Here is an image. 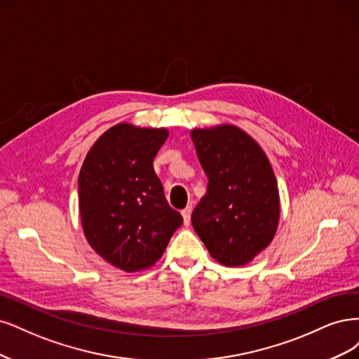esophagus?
I'll return each mask as SVG.
<instances>
[{"label": "esophagus", "instance_id": "1", "mask_svg": "<svg viewBox=\"0 0 359 359\" xmlns=\"http://www.w3.org/2000/svg\"><path fill=\"white\" fill-rule=\"evenodd\" d=\"M191 212H192V207H191V205L184 207V209L182 210V216H183L184 225H189V222H191Z\"/></svg>", "mask_w": 359, "mask_h": 359}]
</instances>
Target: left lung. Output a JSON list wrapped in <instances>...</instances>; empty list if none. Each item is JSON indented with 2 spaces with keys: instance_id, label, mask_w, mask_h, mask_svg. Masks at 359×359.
I'll return each mask as SVG.
<instances>
[{
  "instance_id": "1",
  "label": "left lung",
  "mask_w": 359,
  "mask_h": 359,
  "mask_svg": "<svg viewBox=\"0 0 359 359\" xmlns=\"http://www.w3.org/2000/svg\"><path fill=\"white\" fill-rule=\"evenodd\" d=\"M209 183L192 226L210 255L238 267L270 245L279 224V189L264 150L233 125L191 133Z\"/></svg>"
}]
</instances>
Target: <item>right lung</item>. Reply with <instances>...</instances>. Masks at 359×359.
<instances>
[{
    "label": "right lung",
    "instance_id": "add662e5",
    "mask_svg": "<svg viewBox=\"0 0 359 359\" xmlns=\"http://www.w3.org/2000/svg\"><path fill=\"white\" fill-rule=\"evenodd\" d=\"M167 137L164 128L114 125L90 147L80 170L79 209L86 240L123 271L154 265L183 222L154 170Z\"/></svg>",
    "mask_w": 359,
    "mask_h": 359
}]
</instances>
